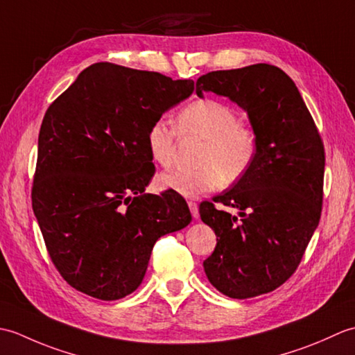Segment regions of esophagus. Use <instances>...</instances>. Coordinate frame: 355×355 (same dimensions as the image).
Here are the masks:
<instances>
[{"instance_id": "esophagus-1", "label": "esophagus", "mask_w": 355, "mask_h": 355, "mask_svg": "<svg viewBox=\"0 0 355 355\" xmlns=\"http://www.w3.org/2000/svg\"><path fill=\"white\" fill-rule=\"evenodd\" d=\"M189 205V209H191V214L193 218H198L200 216V212H198V205L195 201H189L187 202Z\"/></svg>"}]
</instances>
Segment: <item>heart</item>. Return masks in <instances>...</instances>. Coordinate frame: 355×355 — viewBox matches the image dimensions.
I'll list each match as a JSON object with an SVG mask.
<instances>
[{
	"mask_svg": "<svg viewBox=\"0 0 355 355\" xmlns=\"http://www.w3.org/2000/svg\"><path fill=\"white\" fill-rule=\"evenodd\" d=\"M180 134L205 140L197 169H169L158 175L164 189L184 198H197L202 193L220 189L223 184H235L252 169L258 154V139L250 126L239 122L236 111L215 99H198L178 111ZM177 132L168 122L158 119L146 134L153 160L169 166L175 155Z\"/></svg>",
	"mask_w": 355,
	"mask_h": 355,
	"instance_id": "obj_1",
	"label": "heart"
}]
</instances>
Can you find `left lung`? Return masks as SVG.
I'll use <instances>...</instances> for the list:
<instances>
[{"label": "left lung", "mask_w": 355, "mask_h": 355, "mask_svg": "<svg viewBox=\"0 0 355 355\" xmlns=\"http://www.w3.org/2000/svg\"><path fill=\"white\" fill-rule=\"evenodd\" d=\"M215 93L243 108L258 139L252 169L214 198L238 216L202 202L200 216L216 235L202 262L209 282L232 299L281 286L296 271L318 229L325 150L296 84L281 69L254 64L202 74L197 96Z\"/></svg>", "instance_id": "8db88e82"}]
</instances>
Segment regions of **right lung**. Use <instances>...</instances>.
<instances>
[{"instance_id": "right-lung-1", "label": "right lung", "mask_w": 355, "mask_h": 355, "mask_svg": "<svg viewBox=\"0 0 355 355\" xmlns=\"http://www.w3.org/2000/svg\"><path fill=\"white\" fill-rule=\"evenodd\" d=\"M192 92L193 80L97 62L45 112L32 207L73 288L101 300L128 296L155 241L192 221L178 193H145L155 172L149 126Z\"/></svg>"}]
</instances>
